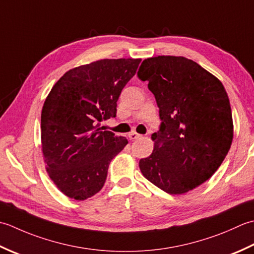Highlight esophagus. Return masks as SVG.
Returning <instances> with one entry per match:
<instances>
[{
    "label": "esophagus",
    "mask_w": 254,
    "mask_h": 254,
    "mask_svg": "<svg viewBox=\"0 0 254 254\" xmlns=\"http://www.w3.org/2000/svg\"><path fill=\"white\" fill-rule=\"evenodd\" d=\"M128 137H129V139H130V140H136V139H138V138H140L141 137V134H139V133H137V132H130L128 134Z\"/></svg>",
    "instance_id": "34e87169"
}]
</instances>
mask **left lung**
Listing matches in <instances>:
<instances>
[{"mask_svg": "<svg viewBox=\"0 0 254 254\" xmlns=\"http://www.w3.org/2000/svg\"><path fill=\"white\" fill-rule=\"evenodd\" d=\"M138 77L148 81L161 126L153 151L139 161L144 178L169 194L197 188L213 175L234 138L229 97L210 72L185 57L144 59Z\"/></svg>", "mask_w": 254, "mask_h": 254, "instance_id": "1", "label": "left lung"}]
</instances>
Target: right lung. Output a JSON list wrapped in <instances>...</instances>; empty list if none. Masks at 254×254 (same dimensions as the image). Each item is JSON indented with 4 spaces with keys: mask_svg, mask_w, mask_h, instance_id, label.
<instances>
[{
    "mask_svg": "<svg viewBox=\"0 0 254 254\" xmlns=\"http://www.w3.org/2000/svg\"><path fill=\"white\" fill-rule=\"evenodd\" d=\"M141 59H102L66 71L41 111L46 171L60 192L84 200L100 192L112 159L127 139L103 130L116 116L117 100Z\"/></svg>",
    "mask_w": 254,
    "mask_h": 254,
    "instance_id": "add662e5",
    "label": "right lung"
}]
</instances>
